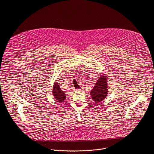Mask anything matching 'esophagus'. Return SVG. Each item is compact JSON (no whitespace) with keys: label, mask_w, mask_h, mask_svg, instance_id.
Returning <instances> with one entry per match:
<instances>
[{"label":"esophagus","mask_w":154,"mask_h":154,"mask_svg":"<svg viewBox=\"0 0 154 154\" xmlns=\"http://www.w3.org/2000/svg\"><path fill=\"white\" fill-rule=\"evenodd\" d=\"M82 91V90H80V89H78V90H76V91Z\"/></svg>","instance_id":"esophagus-1"}]
</instances>
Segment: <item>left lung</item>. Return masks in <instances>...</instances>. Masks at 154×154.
Instances as JSON below:
<instances>
[{"label": "left lung", "instance_id": "obj_1", "mask_svg": "<svg viewBox=\"0 0 154 154\" xmlns=\"http://www.w3.org/2000/svg\"><path fill=\"white\" fill-rule=\"evenodd\" d=\"M108 79L105 74L102 73L100 77L97 79L96 83L93 87L92 90L90 91V95L92 99L96 103H100L108 95Z\"/></svg>", "mask_w": 154, "mask_h": 154}]
</instances>
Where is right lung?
Wrapping results in <instances>:
<instances>
[{"label":"right lung","mask_w":154,"mask_h":154,"mask_svg":"<svg viewBox=\"0 0 154 154\" xmlns=\"http://www.w3.org/2000/svg\"><path fill=\"white\" fill-rule=\"evenodd\" d=\"M52 94L54 97L60 103H62L64 102V100L66 99V95L64 93L63 91H62L60 89V85L57 82H55L53 86V90H52Z\"/></svg>","instance_id":"1"}]
</instances>
